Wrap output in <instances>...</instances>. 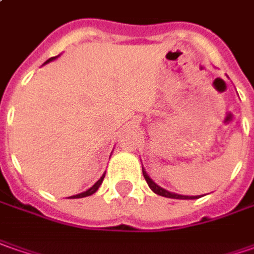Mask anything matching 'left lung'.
Wrapping results in <instances>:
<instances>
[{
    "mask_svg": "<svg viewBox=\"0 0 254 254\" xmlns=\"http://www.w3.org/2000/svg\"><path fill=\"white\" fill-rule=\"evenodd\" d=\"M142 171H143V177L146 180V183L149 184V187L150 190L156 192L157 195H162V197H166V198H176V199H194V198H198V197H187V195H179V194H174V192H170V191H167V190H164V188L159 187L156 183H154L153 180L150 179L147 174H146V171L142 167Z\"/></svg>",
    "mask_w": 254,
    "mask_h": 254,
    "instance_id": "left-lung-1",
    "label": "left lung"
}]
</instances>
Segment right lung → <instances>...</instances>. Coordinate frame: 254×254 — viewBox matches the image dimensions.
I'll list each match as a JSON object with an SVG mask.
<instances>
[{"instance_id":"right-lung-1","label":"right lung","mask_w":254,"mask_h":254,"mask_svg":"<svg viewBox=\"0 0 254 254\" xmlns=\"http://www.w3.org/2000/svg\"><path fill=\"white\" fill-rule=\"evenodd\" d=\"M53 59H55V57L49 59L46 63H49V62H50V60H53ZM46 63H45V64H46ZM104 177H105V174H104V176H102V177H101V179L98 180V181H97V183H95V184H94V186H92L91 188H88L87 191H84V192H81V194H77V195H73V197H71V198H83V197H88V195H92V194H94V192H95V191H97V190L100 188L101 184H102V180H104Z\"/></svg>"}]
</instances>
